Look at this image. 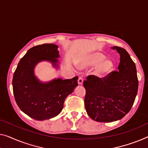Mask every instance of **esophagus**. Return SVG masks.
<instances>
[{
	"label": "esophagus",
	"mask_w": 148,
	"mask_h": 148,
	"mask_svg": "<svg viewBox=\"0 0 148 148\" xmlns=\"http://www.w3.org/2000/svg\"><path fill=\"white\" fill-rule=\"evenodd\" d=\"M78 83L79 85H82L83 84V78L82 77H79L78 80Z\"/></svg>",
	"instance_id": "34e87169"
}]
</instances>
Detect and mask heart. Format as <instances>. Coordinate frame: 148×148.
<instances>
[{
	"instance_id": "heart-1",
	"label": "heart",
	"mask_w": 148,
	"mask_h": 148,
	"mask_svg": "<svg viewBox=\"0 0 148 148\" xmlns=\"http://www.w3.org/2000/svg\"><path fill=\"white\" fill-rule=\"evenodd\" d=\"M106 56L102 52H94L88 54L80 60V64L83 67H92L98 65L96 73L103 76L113 69L114 63L110 60H104Z\"/></svg>"
}]
</instances>
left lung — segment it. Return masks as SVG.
<instances>
[{
  "label": "left lung",
  "mask_w": 148,
  "mask_h": 148,
  "mask_svg": "<svg viewBox=\"0 0 148 148\" xmlns=\"http://www.w3.org/2000/svg\"><path fill=\"white\" fill-rule=\"evenodd\" d=\"M120 55L118 71L103 78L94 75L83 82L87 114L92 120L112 122L123 118L131 110L138 93V80L135 63L124 48L114 46Z\"/></svg>",
  "instance_id": "left-lung-1"
}]
</instances>
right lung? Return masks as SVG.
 Wrapping results in <instances>:
<instances>
[{
	"label": "right lung",
	"instance_id": "1",
	"mask_svg": "<svg viewBox=\"0 0 148 148\" xmlns=\"http://www.w3.org/2000/svg\"><path fill=\"white\" fill-rule=\"evenodd\" d=\"M58 46L43 44L29 49L18 64L12 79L13 94L18 106L36 120L52 118L60 113L66 97L78 86V76L72 79H54L42 83L34 76L36 65L49 61L57 68L60 57Z\"/></svg>",
	"mask_w": 148,
	"mask_h": 148
}]
</instances>
